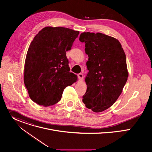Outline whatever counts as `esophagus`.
Masks as SVG:
<instances>
[{
	"label": "esophagus",
	"mask_w": 152,
	"mask_h": 152,
	"mask_svg": "<svg viewBox=\"0 0 152 152\" xmlns=\"http://www.w3.org/2000/svg\"><path fill=\"white\" fill-rule=\"evenodd\" d=\"M77 76H78V78L79 79V80H82L83 78V75L82 74V73H79L77 75Z\"/></svg>",
	"instance_id": "esophagus-1"
}]
</instances>
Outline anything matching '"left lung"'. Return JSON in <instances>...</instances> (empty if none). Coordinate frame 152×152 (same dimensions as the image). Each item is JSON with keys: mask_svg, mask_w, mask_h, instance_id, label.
I'll return each mask as SVG.
<instances>
[{"mask_svg": "<svg viewBox=\"0 0 152 152\" xmlns=\"http://www.w3.org/2000/svg\"><path fill=\"white\" fill-rule=\"evenodd\" d=\"M79 40L85 43L88 56L87 88L82 102L93 112L100 113L111 107L123 91L129 76L126 55L117 39L100 32H83Z\"/></svg>", "mask_w": 152, "mask_h": 152, "instance_id": "1", "label": "left lung"}]
</instances>
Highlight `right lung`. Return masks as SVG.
I'll use <instances>...</instances> for the list:
<instances>
[{
    "instance_id": "add662e5",
    "label": "right lung",
    "mask_w": 152,
    "mask_h": 152,
    "mask_svg": "<svg viewBox=\"0 0 152 152\" xmlns=\"http://www.w3.org/2000/svg\"><path fill=\"white\" fill-rule=\"evenodd\" d=\"M79 34L67 28L46 26L34 37L24 67V83L34 102L44 107L54 105L66 86L77 80L70 72L66 52Z\"/></svg>"
}]
</instances>
